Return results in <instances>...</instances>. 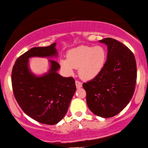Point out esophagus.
<instances>
[{
	"instance_id": "1",
	"label": "esophagus",
	"mask_w": 148,
	"mask_h": 148,
	"mask_svg": "<svg viewBox=\"0 0 148 148\" xmlns=\"http://www.w3.org/2000/svg\"><path fill=\"white\" fill-rule=\"evenodd\" d=\"M76 88H77V89H79V88L82 87V86H83V85H82V83H80V81L76 80Z\"/></svg>"
}]
</instances>
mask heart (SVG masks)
<instances>
[{
	"label": "heart",
	"mask_w": 148,
	"mask_h": 148,
	"mask_svg": "<svg viewBox=\"0 0 148 148\" xmlns=\"http://www.w3.org/2000/svg\"><path fill=\"white\" fill-rule=\"evenodd\" d=\"M106 58V51L102 46H80L69 50L67 59H61L60 65L66 74H72L74 68H78L80 78L91 80L102 70Z\"/></svg>",
	"instance_id": "obj_1"
}]
</instances>
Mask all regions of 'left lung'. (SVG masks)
I'll list each match as a JSON object with an SVG mask.
<instances>
[{
	"label": "left lung",
	"instance_id": "1",
	"mask_svg": "<svg viewBox=\"0 0 148 148\" xmlns=\"http://www.w3.org/2000/svg\"><path fill=\"white\" fill-rule=\"evenodd\" d=\"M107 46V58L101 72L83 84L90 111L103 118L117 115L130 102L136 80L135 58L131 50L115 39L100 40Z\"/></svg>",
	"mask_w": 148,
	"mask_h": 148
}]
</instances>
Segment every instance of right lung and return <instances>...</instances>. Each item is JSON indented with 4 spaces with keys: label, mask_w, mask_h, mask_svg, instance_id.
<instances>
[{
    "label": "right lung",
    "mask_w": 148,
    "mask_h": 148,
    "mask_svg": "<svg viewBox=\"0 0 148 148\" xmlns=\"http://www.w3.org/2000/svg\"><path fill=\"white\" fill-rule=\"evenodd\" d=\"M56 43L47 47L31 48L17 59L12 70V83L14 96L24 113L38 122L54 125L68 111L76 91L72 77H63L58 73L60 65L49 59L47 72L37 75L31 70L29 59L57 58Z\"/></svg>",
    "instance_id": "1"
}]
</instances>
